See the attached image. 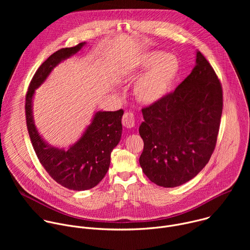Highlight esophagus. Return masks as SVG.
I'll list each match as a JSON object with an SVG mask.
<instances>
[{
  "mask_svg": "<svg viewBox=\"0 0 250 250\" xmlns=\"http://www.w3.org/2000/svg\"><path fill=\"white\" fill-rule=\"evenodd\" d=\"M123 125L124 126H125L126 128H131L135 125V118L134 115L130 112H126L125 113L124 117H123Z\"/></svg>",
  "mask_w": 250,
  "mask_h": 250,
  "instance_id": "obj_1",
  "label": "esophagus"
}]
</instances>
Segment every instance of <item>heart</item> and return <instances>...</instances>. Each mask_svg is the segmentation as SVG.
I'll list each match as a JSON object with an SVG mask.
<instances>
[{"label":"heart","instance_id":"1","mask_svg":"<svg viewBox=\"0 0 250 250\" xmlns=\"http://www.w3.org/2000/svg\"><path fill=\"white\" fill-rule=\"evenodd\" d=\"M149 68L135 84L136 98L145 104H153L161 100L171 89L178 72L179 62L174 55L162 51H151L144 55L132 69L136 77Z\"/></svg>","mask_w":250,"mask_h":250}]
</instances>
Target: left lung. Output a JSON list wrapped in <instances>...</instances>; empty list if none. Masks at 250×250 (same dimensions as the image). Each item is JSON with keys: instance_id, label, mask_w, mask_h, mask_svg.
<instances>
[{"instance_id": "left-lung-1", "label": "left lung", "mask_w": 250, "mask_h": 250, "mask_svg": "<svg viewBox=\"0 0 250 250\" xmlns=\"http://www.w3.org/2000/svg\"><path fill=\"white\" fill-rule=\"evenodd\" d=\"M222 113L221 82L197 51L190 75L174 92L142 109L139 134L145 147L139 164L148 179L173 188L197 176L215 150Z\"/></svg>"}]
</instances>
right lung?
I'll use <instances>...</instances> for the list:
<instances>
[{"label":"right lung","mask_w":250,"mask_h":250,"mask_svg":"<svg viewBox=\"0 0 250 250\" xmlns=\"http://www.w3.org/2000/svg\"><path fill=\"white\" fill-rule=\"evenodd\" d=\"M86 42L74 47L62 48L51 54L33 75L25 97V118L33 149L43 168L61 186L84 191L98 185L111 163L112 150L122 137L123 110L97 112L82 136L69 149L51 146L40 134L32 115V99L35 92L63 60L76 54Z\"/></svg>","instance_id":"1"}]
</instances>
